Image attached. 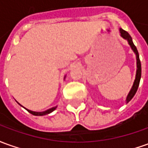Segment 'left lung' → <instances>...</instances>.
<instances>
[{"mask_svg":"<svg viewBox=\"0 0 148 148\" xmlns=\"http://www.w3.org/2000/svg\"><path fill=\"white\" fill-rule=\"evenodd\" d=\"M119 31H120V34H121V36L127 39L128 41V43L130 46L131 49L133 50V51L135 53L136 55V61H137V70H136V76H135V80L134 81V84H133V86L131 88L130 91L129 92L128 95L127 97V103H128L130 101V100L133 98V97L134 96V94L136 93V92L138 90V85H139V82H140V79H141V63H140V60H139V56H138V50L136 48V47L134 46V44L133 43V41H132V38L130 37V35L129 34L127 33L126 30H124L122 28L119 29Z\"/></svg>","mask_w":148,"mask_h":148,"instance_id":"obj_1","label":"left lung"}]
</instances>
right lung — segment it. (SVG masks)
Wrapping results in <instances>:
<instances>
[{
    "mask_svg": "<svg viewBox=\"0 0 148 148\" xmlns=\"http://www.w3.org/2000/svg\"><path fill=\"white\" fill-rule=\"evenodd\" d=\"M57 106H55V107H52V108H51V109H49L47 110L46 111H42V112H35V111H32V110H29L28 109H25L26 110L28 111L29 113H30L31 114L33 115H35V116H42V115H46V114H48L50 113H51L53 111L55 110L56 109Z\"/></svg>",
    "mask_w": 148,
    "mask_h": 148,
    "instance_id": "1",
    "label": "right lung"
}]
</instances>
